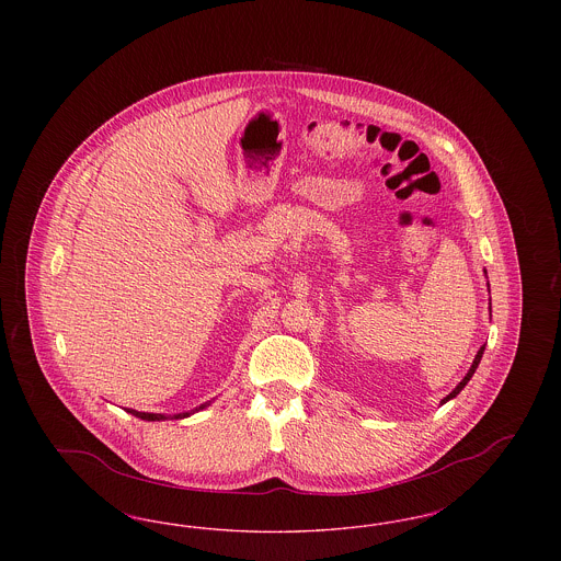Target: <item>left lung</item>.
I'll return each mask as SVG.
<instances>
[{
    "label": "left lung",
    "instance_id": "obj_1",
    "mask_svg": "<svg viewBox=\"0 0 561 561\" xmlns=\"http://www.w3.org/2000/svg\"><path fill=\"white\" fill-rule=\"evenodd\" d=\"M490 313H492V307H490ZM483 348L485 347H481L480 351H478V355H476V359H473V366H471V370H469V373H467V376H465V378H462V380H460V382L456 385V389H454L453 393H450L448 398H444V400H442V403H446V401L453 400V398H456V396H458V393H460V391L465 389V385H467V382L471 380V376L476 374V370H478V366H480L481 355H483Z\"/></svg>",
    "mask_w": 561,
    "mask_h": 561
}]
</instances>
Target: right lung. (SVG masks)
Returning <instances> with one entry per match:
<instances>
[{"instance_id":"add662e5","label":"right lung","mask_w":561,"mask_h":561,"mask_svg":"<svg viewBox=\"0 0 561 561\" xmlns=\"http://www.w3.org/2000/svg\"><path fill=\"white\" fill-rule=\"evenodd\" d=\"M204 405H199V410H202ZM130 414L134 416H138V419H142V421H163L165 416L163 414H151V412H136V410H128ZM188 414H174V419H185Z\"/></svg>"}]
</instances>
